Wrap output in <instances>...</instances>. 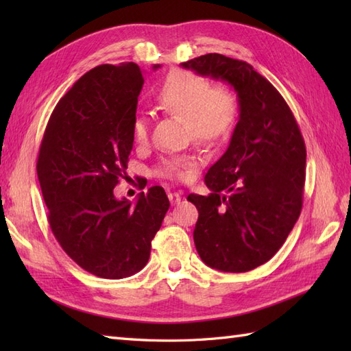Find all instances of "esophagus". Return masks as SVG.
<instances>
[{"label": "esophagus", "instance_id": "34e87169", "mask_svg": "<svg viewBox=\"0 0 351 351\" xmlns=\"http://www.w3.org/2000/svg\"><path fill=\"white\" fill-rule=\"evenodd\" d=\"M181 199H182V196H181V193H169V200H170V204L171 205H178V204H181Z\"/></svg>", "mask_w": 351, "mask_h": 351}]
</instances>
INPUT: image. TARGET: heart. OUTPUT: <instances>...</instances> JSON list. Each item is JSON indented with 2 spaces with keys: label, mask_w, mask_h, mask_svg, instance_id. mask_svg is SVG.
I'll return each mask as SVG.
<instances>
[{
  "label": "heart",
  "mask_w": 351,
  "mask_h": 351,
  "mask_svg": "<svg viewBox=\"0 0 351 351\" xmlns=\"http://www.w3.org/2000/svg\"><path fill=\"white\" fill-rule=\"evenodd\" d=\"M156 104L169 114L184 119L195 143L213 147L226 141L238 119V98L226 86L211 87L206 78L187 71H173L156 92ZM132 138L138 146L149 140V121L136 116L132 121ZM193 162L185 158L162 161L161 175L184 180Z\"/></svg>",
  "instance_id": "1"
}]
</instances>
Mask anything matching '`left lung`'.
Masks as SVG:
<instances>
[{"label":"left lung","mask_w":351,"mask_h":351,"mask_svg":"<svg viewBox=\"0 0 351 351\" xmlns=\"http://www.w3.org/2000/svg\"><path fill=\"white\" fill-rule=\"evenodd\" d=\"M181 66L232 86L240 106L226 152L205 175L211 193L187 197L199 211L196 250L215 270L250 271L276 255L299 219L304 140L282 95L249 63L214 52Z\"/></svg>","instance_id":"left-lung-1"}]
</instances>
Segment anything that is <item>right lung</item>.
Returning <instances> with one entry per match:
<instances>
[{
    "label": "right lung",
    "instance_id": "1",
    "mask_svg": "<svg viewBox=\"0 0 351 351\" xmlns=\"http://www.w3.org/2000/svg\"><path fill=\"white\" fill-rule=\"evenodd\" d=\"M143 83L131 62L84 73L52 111L37 158L52 234L71 259L104 279L128 278L147 264L170 206L158 185L136 204L113 193L126 176Z\"/></svg>",
    "mask_w": 351,
    "mask_h": 351
}]
</instances>
